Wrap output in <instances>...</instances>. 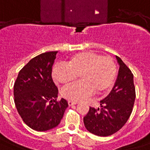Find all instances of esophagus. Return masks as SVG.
<instances>
[{
  "label": "esophagus",
  "instance_id": "obj_1",
  "mask_svg": "<svg viewBox=\"0 0 150 150\" xmlns=\"http://www.w3.org/2000/svg\"><path fill=\"white\" fill-rule=\"evenodd\" d=\"M68 105L69 106H72V105H75V104H77L78 102H75V101H71V100H69L68 101Z\"/></svg>",
  "mask_w": 150,
  "mask_h": 150
}]
</instances>
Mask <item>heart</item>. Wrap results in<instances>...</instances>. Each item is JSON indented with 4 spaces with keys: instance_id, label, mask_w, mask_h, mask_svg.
Segmentation results:
<instances>
[{
    "instance_id": "1",
    "label": "heart",
    "mask_w": 150,
    "mask_h": 150,
    "mask_svg": "<svg viewBox=\"0 0 150 150\" xmlns=\"http://www.w3.org/2000/svg\"><path fill=\"white\" fill-rule=\"evenodd\" d=\"M80 75L81 82L62 89L61 95L67 100L80 101L94 92L99 95L108 91L116 79V64L110 57L83 51L71 57L68 64H57L52 70L54 82L63 86L72 83Z\"/></svg>"
}]
</instances>
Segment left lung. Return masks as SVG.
<instances>
[{
  "label": "left lung",
  "mask_w": 150,
  "mask_h": 150,
  "mask_svg": "<svg viewBox=\"0 0 150 150\" xmlns=\"http://www.w3.org/2000/svg\"><path fill=\"white\" fill-rule=\"evenodd\" d=\"M116 59L119 70L114 87L100 100V108L90 107L83 117L86 128L99 136H109L120 130L129 118L135 103L133 74L119 57Z\"/></svg>",
  "instance_id": "1"
}]
</instances>
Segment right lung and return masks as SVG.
Listing matches in <instances>:
<instances>
[{
    "instance_id": "add662e5",
    "label": "right lung",
    "mask_w": 150,
    "mask_h": 150,
    "mask_svg": "<svg viewBox=\"0 0 150 150\" xmlns=\"http://www.w3.org/2000/svg\"><path fill=\"white\" fill-rule=\"evenodd\" d=\"M57 51L46 52L31 59L22 68L14 85L15 107L29 128L44 132L58 125L68 102L57 101L58 89L51 77Z\"/></svg>"
}]
</instances>
